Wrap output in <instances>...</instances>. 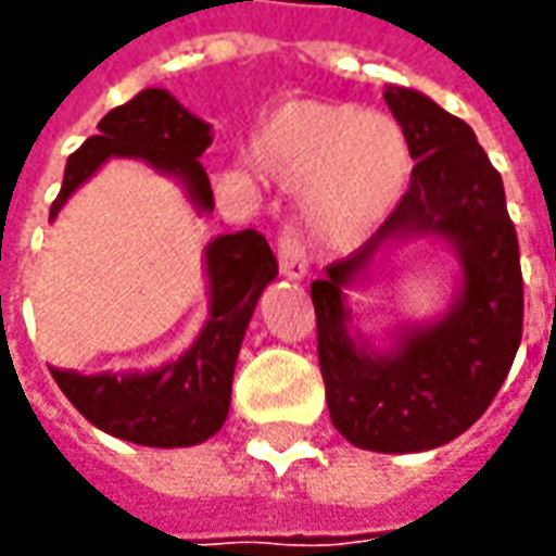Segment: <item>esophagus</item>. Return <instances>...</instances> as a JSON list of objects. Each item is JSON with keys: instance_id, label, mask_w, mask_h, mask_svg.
Here are the masks:
<instances>
[{"instance_id": "obj_1", "label": "esophagus", "mask_w": 556, "mask_h": 556, "mask_svg": "<svg viewBox=\"0 0 556 556\" xmlns=\"http://www.w3.org/2000/svg\"><path fill=\"white\" fill-rule=\"evenodd\" d=\"M277 258H279V274L291 282H301L306 274H309V262H306V253H303L298 235L291 229H286L279 235L277 243Z\"/></svg>"}]
</instances>
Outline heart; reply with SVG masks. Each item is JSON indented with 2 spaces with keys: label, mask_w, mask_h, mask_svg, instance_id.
Returning a JSON list of instances; mask_svg holds the SVG:
<instances>
[{
  "label": "heart",
  "mask_w": 556,
  "mask_h": 556,
  "mask_svg": "<svg viewBox=\"0 0 556 556\" xmlns=\"http://www.w3.org/2000/svg\"><path fill=\"white\" fill-rule=\"evenodd\" d=\"M250 160L267 178L301 190L306 229L333 250L384 226L414 175L410 139L393 115L325 98L277 106L255 127Z\"/></svg>",
  "instance_id": "obj_1"
}]
</instances>
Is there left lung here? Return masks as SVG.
<instances>
[{
  "instance_id": "1",
  "label": "left lung",
  "mask_w": 556,
  "mask_h": 556,
  "mask_svg": "<svg viewBox=\"0 0 556 556\" xmlns=\"http://www.w3.org/2000/svg\"><path fill=\"white\" fill-rule=\"evenodd\" d=\"M384 101L417 166L384 226L313 282L318 363L345 441L372 453H426L470 429L497 396L521 345L525 282L501 172L477 134L417 89L387 86ZM422 237L454 250V301L438 319L406 323L387 346H372L353 325L348 291L387 252Z\"/></svg>"
}]
</instances>
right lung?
I'll use <instances>...</instances> for the list:
<instances>
[{
	"label": "right lung",
	"instance_id": "obj_1",
	"mask_svg": "<svg viewBox=\"0 0 556 556\" xmlns=\"http://www.w3.org/2000/svg\"><path fill=\"white\" fill-rule=\"evenodd\" d=\"M98 137L67 157L65 181L50 207L59 217L71 195L110 157H134L175 178L199 217L214 211V193L199 157L214 142L211 125L184 110L166 89H142L103 115ZM277 258L253 229L217 235L205 247L207 321L193 345L175 361L146 372L50 369L71 405L113 438L139 446H195L229 417L231 378L262 291L277 279Z\"/></svg>",
	"mask_w": 556,
	"mask_h": 556
}]
</instances>
